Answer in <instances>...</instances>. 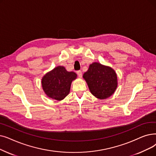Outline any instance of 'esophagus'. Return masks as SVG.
I'll use <instances>...</instances> for the list:
<instances>
[{
	"mask_svg": "<svg viewBox=\"0 0 156 156\" xmlns=\"http://www.w3.org/2000/svg\"><path fill=\"white\" fill-rule=\"evenodd\" d=\"M76 73H77L78 76L80 78H82V71H78Z\"/></svg>",
	"mask_w": 156,
	"mask_h": 156,
	"instance_id": "esophagus-1",
	"label": "esophagus"
}]
</instances>
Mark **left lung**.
Listing matches in <instances>:
<instances>
[{
  "label": "left lung",
  "instance_id": "1",
  "mask_svg": "<svg viewBox=\"0 0 156 156\" xmlns=\"http://www.w3.org/2000/svg\"><path fill=\"white\" fill-rule=\"evenodd\" d=\"M92 95L99 99L110 97L117 87V74L112 67L94 62L83 74Z\"/></svg>",
  "mask_w": 156,
  "mask_h": 156
}]
</instances>
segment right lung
Masks as SVG:
<instances>
[{
	"instance_id": "add662e5",
	"label": "right lung",
	"mask_w": 156,
	"mask_h": 156,
	"mask_svg": "<svg viewBox=\"0 0 156 156\" xmlns=\"http://www.w3.org/2000/svg\"><path fill=\"white\" fill-rule=\"evenodd\" d=\"M76 77L75 73L67 71L63 66H57L43 77V89L48 97L61 101L69 94L71 83Z\"/></svg>"
}]
</instances>
